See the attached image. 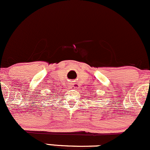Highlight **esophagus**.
I'll return each instance as SVG.
<instances>
[{
  "label": "esophagus",
  "instance_id": "34e87169",
  "mask_svg": "<svg viewBox=\"0 0 150 150\" xmlns=\"http://www.w3.org/2000/svg\"><path fill=\"white\" fill-rule=\"evenodd\" d=\"M71 88H74V84H72L71 86Z\"/></svg>",
  "mask_w": 150,
  "mask_h": 150
}]
</instances>
